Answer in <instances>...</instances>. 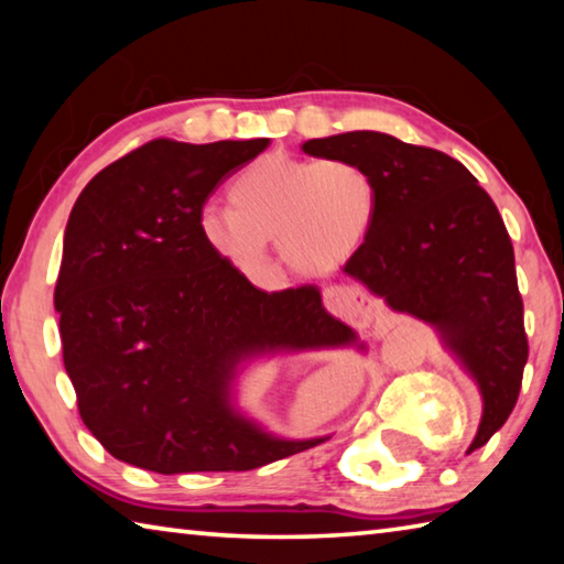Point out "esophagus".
Segmentation results:
<instances>
[{"instance_id": "1", "label": "esophagus", "mask_w": 564, "mask_h": 564, "mask_svg": "<svg viewBox=\"0 0 564 564\" xmlns=\"http://www.w3.org/2000/svg\"><path fill=\"white\" fill-rule=\"evenodd\" d=\"M323 303H326V308L333 316L346 318L358 328L370 326L378 316L376 303L366 293H360L358 289H348V285H330V289L323 291Z\"/></svg>"}]
</instances>
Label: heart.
<instances>
[{"mask_svg":"<svg viewBox=\"0 0 564 564\" xmlns=\"http://www.w3.org/2000/svg\"><path fill=\"white\" fill-rule=\"evenodd\" d=\"M228 204L198 214L208 251L236 271L269 269V241L301 275H328L358 256L373 234L380 184L352 159L265 154L238 171Z\"/></svg>","mask_w":564,"mask_h":564,"instance_id":"1","label":"heart"}]
</instances>
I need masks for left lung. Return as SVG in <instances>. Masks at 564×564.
Masks as SVG:
<instances>
[{"label": "left lung", "mask_w": 564, "mask_h": 564, "mask_svg": "<svg viewBox=\"0 0 564 564\" xmlns=\"http://www.w3.org/2000/svg\"><path fill=\"white\" fill-rule=\"evenodd\" d=\"M316 159H352L380 184L373 234L346 263L390 311L431 326L482 395L467 453L500 431L518 403L528 336L514 251L492 204L460 161L390 133L348 131L301 144Z\"/></svg>", "instance_id": "8db88e82"}]
</instances>
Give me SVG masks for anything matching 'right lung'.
<instances>
[{
    "label": "right lung",
    "mask_w": 564,
    "mask_h": 564,
    "mask_svg": "<svg viewBox=\"0 0 564 564\" xmlns=\"http://www.w3.org/2000/svg\"><path fill=\"white\" fill-rule=\"evenodd\" d=\"M269 139H156L101 169L64 231L54 308L79 415L121 463L151 473L253 470L316 447L236 403L251 362L358 348L316 285L261 291L208 251L198 214Z\"/></svg>",
    "instance_id": "add662e5"
}]
</instances>
